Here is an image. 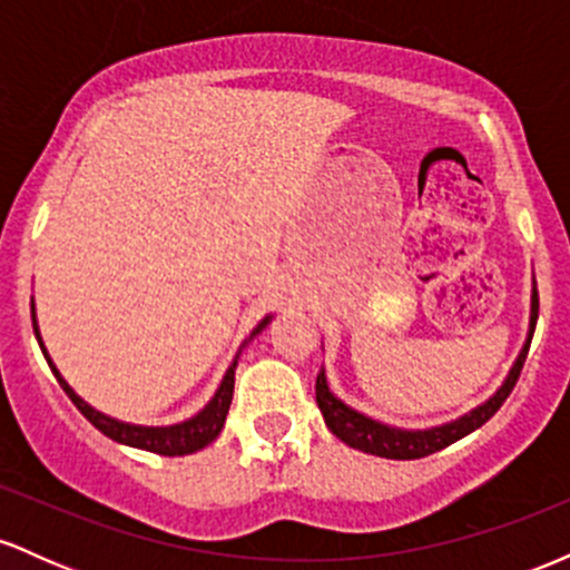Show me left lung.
Wrapping results in <instances>:
<instances>
[{"label":"left lung","instance_id":"left-lung-1","mask_svg":"<svg viewBox=\"0 0 570 570\" xmlns=\"http://www.w3.org/2000/svg\"><path fill=\"white\" fill-rule=\"evenodd\" d=\"M535 318H539V292H535V278L531 289V322H528V337L522 351L517 353L512 370L503 377L501 389L495 391L488 402L476 404L472 412L455 417V421L442 423V426L431 429H399L389 426V423L375 421V417L364 415V412L348 407L343 399L332 394L330 383H326V370L322 367L316 377V402L322 410L324 423L330 426L332 434L337 440H343L348 448L362 450V453L381 455V458H394V461H412V458H426L436 450H444L448 444L463 440L466 434H472L474 429H480L482 423H488L490 417L499 412V407L507 402V396L512 394L517 377H520L522 364H525L528 348H531V340L535 332Z\"/></svg>","mask_w":570,"mask_h":570}]
</instances>
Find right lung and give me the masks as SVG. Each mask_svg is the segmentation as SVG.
I'll list each match as a JSON object with an SVG mask.
<instances>
[{"label": "right lung", "mask_w": 570, "mask_h": 570, "mask_svg": "<svg viewBox=\"0 0 570 570\" xmlns=\"http://www.w3.org/2000/svg\"><path fill=\"white\" fill-rule=\"evenodd\" d=\"M273 316H265L263 322L254 326V332L244 340V345H240V351L246 348L248 343H252L254 337L259 335V332L265 330L267 324H271ZM31 322H35V335H37V343L39 348H42L45 358H48L50 370H53L56 381L61 383V389L67 391V396L75 402V407L82 412L85 417H88L94 426L101 431V434H107L109 440L120 442V444H128V448H139V450H149V453H158V455H189V453H198V450L206 448V444H212L214 440L219 436L222 426H225V417H227V410H230V402H233V389H235V367H238V356L240 351L235 353L233 364L227 367L225 377H222L217 394L212 396V402L203 407L198 415L187 417V421L181 423H174V426H136V423H126V421H117V417H109L104 415L101 410L90 407L88 402L80 394H75V389L63 381V375L58 372V367L53 364V358H50L48 348H45L42 343V335H39V326H37V316H35V299H31Z\"/></svg>", "instance_id": "right-lung-1"}]
</instances>
